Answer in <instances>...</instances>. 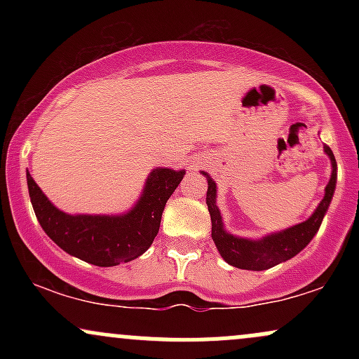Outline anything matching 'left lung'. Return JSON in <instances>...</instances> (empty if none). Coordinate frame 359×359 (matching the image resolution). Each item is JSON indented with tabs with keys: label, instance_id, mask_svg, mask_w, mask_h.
Returning a JSON list of instances; mask_svg holds the SVG:
<instances>
[{
	"label": "left lung",
	"instance_id": "8db88e82",
	"mask_svg": "<svg viewBox=\"0 0 359 359\" xmlns=\"http://www.w3.org/2000/svg\"><path fill=\"white\" fill-rule=\"evenodd\" d=\"M324 154L331 160L332 170L331 179H329V182L324 189L323 201L317 205L316 211L304 222H299V224L282 229V231L265 234V236L257 238V240L236 236V234H231L224 228L221 211L216 204L217 185L208 172L201 170V174L208 179L205 204H208L209 214H211L212 241L226 263L241 270L262 271L294 258L295 255H299L300 251L306 248L312 238L316 236V233L319 231L320 222H323L325 212H327L329 204H331L332 196H334L336 191L337 163L334 154H332V150L327 145H324Z\"/></svg>",
	"mask_w": 359,
	"mask_h": 359
}]
</instances>
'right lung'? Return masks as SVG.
Instances as JSON below:
<instances>
[{
  "mask_svg": "<svg viewBox=\"0 0 359 359\" xmlns=\"http://www.w3.org/2000/svg\"><path fill=\"white\" fill-rule=\"evenodd\" d=\"M185 170L156 167L147 177L142 196L123 214H69L55 208L27 170L28 194L36 219L65 253L96 266H116L138 258L158 233L168 197Z\"/></svg>",
  "mask_w": 359,
  "mask_h": 359,
  "instance_id": "obj_1",
  "label": "right lung"
}]
</instances>
